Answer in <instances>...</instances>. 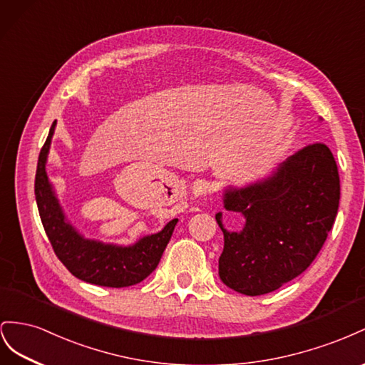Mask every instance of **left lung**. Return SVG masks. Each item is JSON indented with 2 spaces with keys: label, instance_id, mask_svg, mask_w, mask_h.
Here are the masks:
<instances>
[{
  "label": "left lung",
  "instance_id": "obj_1",
  "mask_svg": "<svg viewBox=\"0 0 365 365\" xmlns=\"http://www.w3.org/2000/svg\"><path fill=\"white\" fill-rule=\"evenodd\" d=\"M338 205V166L324 143L304 147L262 179L226 186L225 210L242 214L245 225L227 231L223 214H215L225 237L218 275L227 287L249 297L289 283L321 251Z\"/></svg>",
  "mask_w": 365,
  "mask_h": 365
}]
</instances>
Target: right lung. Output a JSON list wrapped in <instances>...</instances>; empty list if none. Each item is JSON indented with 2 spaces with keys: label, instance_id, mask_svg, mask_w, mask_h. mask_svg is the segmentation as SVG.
I'll return each mask as SVG.
<instances>
[{
  "label": "right lung",
  "instance_id": "right-lung-1",
  "mask_svg": "<svg viewBox=\"0 0 365 365\" xmlns=\"http://www.w3.org/2000/svg\"><path fill=\"white\" fill-rule=\"evenodd\" d=\"M56 120L51 123L47 140L39 153L35 197L41 222L56 257L71 275L86 283L106 287H128L138 284L158 267L177 225V218L162 231L143 235L131 245L103 243L86 238L70 223L47 175V158L55 134Z\"/></svg>",
  "mask_w": 365,
  "mask_h": 365
}]
</instances>
